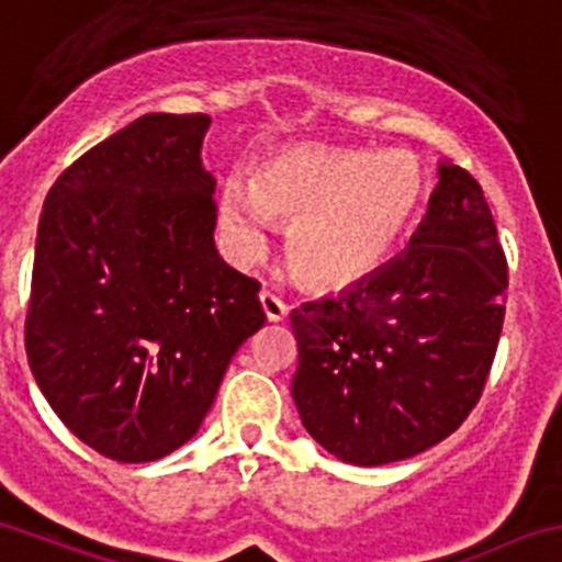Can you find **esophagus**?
Returning a JSON list of instances; mask_svg holds the SVG:
<instances>
[{
  "label": "esophagus",
  "instance_id": "1",
  "mask_svg": "<svg viewBox=\"0 0 562 562\" xmlns=\"http://www.w3.org/2000/svg\"><path fill=\"white\" fill-rule=\"evenodd\" d=\"M259 303H261V312H265L267 323H281V319L286 317V312H290V306H286V303L281 301L278 295H272V292H261Z\"/></svg>",
  "mask_w": 562,
  "mask_h": 562
}]
</instances>
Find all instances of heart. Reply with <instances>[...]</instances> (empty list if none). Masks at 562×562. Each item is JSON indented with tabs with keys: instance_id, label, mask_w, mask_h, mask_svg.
Instances as JSON below:
<instances>
[{
	"instance_id": "1",
	"label": "heart",
	"mask_w": 562,
	"mask_h": 562,
	"mask_svg": "<svg viewBox=\"0 0 562 562\" xmlns=\"http://www.w3.org/2000/svg\"><path fill=\"white\" fill-rule=\"evenodd\" d=\"M425 198V173L403 151L295 148L223 181L217 228L223 250L250 265L267 250L272 217L290 221V259L317 290H350L375 276L408 234Z\"/></svg>"
}]
</instances>
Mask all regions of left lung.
Segmentation results:
<instances>
[{
  "label": "left lung",
  "instance_id": "1",
  "mask_svg": "<svg viewBox=\"0 0 562 562\" xmlns=\"http://www.w3.org/2000/svg\"><path fill=\"white\" fill-rule=\"evenodd\" d=\"M507 261L485 195L458 165L408 248L339 297L290 314L292 400L319 447L352 467L405 461L477 405L505 319Z\"/></svg>",
  "mask_w": 562,
  "mask_h": 562
}]
</instances>
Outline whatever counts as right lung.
Here are the masks:
<instances>
[{
	"mask_svg": "<svg viewBox=\"0 0 562 562\" xmlns=\"http://www.w3.org/2000/svg\"><path fill=\"white\" fill-rule=\"evenodd\" d=\"M210 115L151 112L60 173L37 223L26 358L68 430L148 463L187 445L234 352L265 325L259 284L215 248Z\"/></svg>",
	"mask_w": 562,
	"mask_h": 562,
	"instance_id": "1",
	"label": "right lung"
}]
</instances>
